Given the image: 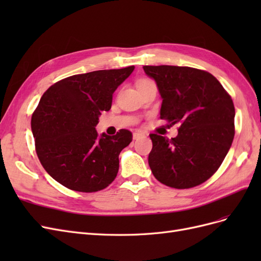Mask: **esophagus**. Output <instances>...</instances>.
Instances as JSON below:
<instances>
[{"instance_id": "esophagus-1", "label": "esophagus", "mask_w": 261, "mask_h": 261, "mask_svg": "<svg viewBox=\"0 0 261 261\" xmlns=\"http://www.w3.org/2000/svg\"><path fill=\"white\" fill-rule=\"evenodd\" d=\"M146 135L145 133H143V132H135L133 134V138L134 139H138V138H140V137H144Z\"/></svg>"}]
</instances>
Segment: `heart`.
I'll return each instance as SVG.
<instances>
[{"instance_id": "b5f03b06", "label": "heart", "mask_w": 261, "mask_h": 261, "mask_svg": "<svg viewBox=\"0 0 261 261\" xmlns=\"http://www.w3.org/2000/svg\"><path fill=\"white\" fill-rule=\"evenodd\" d=\"M146 83H151V82H149V81H141V82L138 83V85H140V84H146Z\"/></svg>"}]
</instances>
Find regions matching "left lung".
Here are the masks:
<instances>
[{
	"label": "left lung",
	"instance_id": "8db88e82",
	"mask_svg": "<svg viewBox=\"0 0 261 261\" xmlns=\"http://www.w3.org/2000/svg\"><path fill=\"white\" fill-rule=\"evenodd\" d=\"M162 98L160 117L179 124L174 138L151 134L154 177L178 189L200 185L223 162L234 138L235 109L215 76L187 66H144Z\"/></svg>",
	"mask_w": 261,
	"mask_h": 261
}]
</instances>
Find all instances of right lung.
Segmentation results:
<instances>
[{
	"mask_svg": "<svg viewBox=\"0 0 261 261\" xmlns=\"http://www.w3.org/2000/svg\"><path fill=\"white\" fill-rule=\"evenodd\" d=\"M103 69L74 75L52 85L31 117V132L42 167L63 186L93 193L112 183L118 155L133 139L121 129L115 136L96 126L102 111H109L112 96L134 70Z\"/></svg>",
	"mask_w": 261,
	"mask_h": 261,
	"instance_id": "1",
	"label": "right lung"
}]
</instances>
